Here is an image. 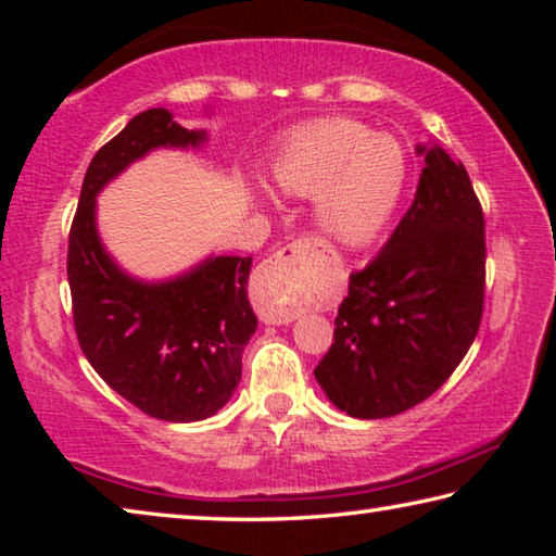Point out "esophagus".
I'll use <instances>...</instances> for the list:
<instances>
[{
  "label": "esophagus",
  "instance_id": "esophagus-1",
  "mask_svg": "<svg viewBox=\"0 0 556 556\" xmlns=\"http://www.w3.org/2000/svg\"><path fill=\"white\" fill-rule=\"evenodd\" d=\"M336 265L331 244L299 238L281 248L257 275V314L265 324H291L299 316L296 299L304 294L318 267Z\"/></svg>",
  "mask_w": 556,
  "mask_h": 556
}]
</instances>
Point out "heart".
I'll use <instances>...</instances> for the list:
<instances>
[{"label": "heart", "instance_id": "obj_1", "mask_svg": "<svg viewBox=\"0 0 556 556\" xmlns=\"http://www.w3.org/2000/svg\"><path fill=\"white\" fill-rule=\"evenodd\" d=\"M281 191L314 195L321 228L348 244L368 242L382 230L407 181V154L390 135L357 119L333 117L304 125L271 162Z\"/></svg>", "mask_w": 556, "mask_h": 556}]
</instances>
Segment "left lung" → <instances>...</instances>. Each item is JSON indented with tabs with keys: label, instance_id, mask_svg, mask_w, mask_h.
I'll list each match as a JSON object with an SVG mask.
<instances>
[{
	"label": "left lung",
	"instance_id": "1",
	"mask_svg": "<svg viewBox=\"0 0 556 556\" xmlns=\"http://www.w3.org/2000/svg\"><path fill=\"white\" fill-rule=\"evenodd\" d=\"M425 154L397 228L348 281L316 380L338 409L382 419L431 397L464 361L483 318L485 220L466 166Z\"/></svg>",
	"mask_w": 556,
	"mask_h": 556
}]
</instances>
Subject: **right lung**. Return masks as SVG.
<instances>
[{
  "instance_id": "add662e5",
  "label": "right lung",
  "mask_w": 556,
  "mask_h": 556,
  "mask_svg": "<svg viewBox=\"0 0 556 556\" xmlns=\"http://www.w3.org/2000/svg\"><path fill=\"white\" fill-rule=\"evenodd\" d=\"M164 108L139 112L98 149L68 235L73 324L83 353L112 390L162 421H199L230 400L257 328L248 299L252 257H208L186 275L144 285L102 248L96 195L156 147H199Z\"/></svg>"
}]
</instances>
